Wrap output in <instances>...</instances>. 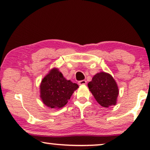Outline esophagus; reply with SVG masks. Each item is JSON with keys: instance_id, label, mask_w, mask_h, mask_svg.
<instances>
[{"instance_id": "obj_1", "label": "esophagus", "mask_w": 150, "mask_h": 150, "mask_svg": "<svg viewBox=\"0 0 150 150\" xmlns=\"http://www.w3.org/2000/svg\"><path fill=\"white\" fill-rule=\"evenodd\" d=\"M87 83V81H85V80H83V81H81L79 82V84L80 85H85V84Z\"/></svg>"}]
</instances>
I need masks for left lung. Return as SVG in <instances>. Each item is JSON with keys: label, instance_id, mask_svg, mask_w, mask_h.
Returning <instances> with one entry per match:
<instances>
[{"label": "left lung", "instance_id": "obj_1", "mask_svg": "<svg viewBox=\"0 0 150 150\" xmlns=\"http://www.w3.org/2000/svg\"><path fill=\"white\" fill-rule=\"evenodd\" d=\"M88 87L98 103L103 107L115 105L119 94L116 82L111 75L98 73L88 83Z\"/></svg>", "mask_w": 150, "mask_h": 150}]
</instances>
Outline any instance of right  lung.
<instances>
[{"instance_id": "1", "label": "right lung", "mask_w": 150, "mask_h": 150, "mask_svg": "<svg viewBox=\"0 0 150 150\" xmlns=\"http://www.w3.org/2000/svg\"><path fill=\"white\" fill-rule=\"evenodd\" d=\"M79 88L76 83L67 81L57 69H52L42 80L40 94L43 102L52 108H62Z\"/></svg>"}]
</instances>
